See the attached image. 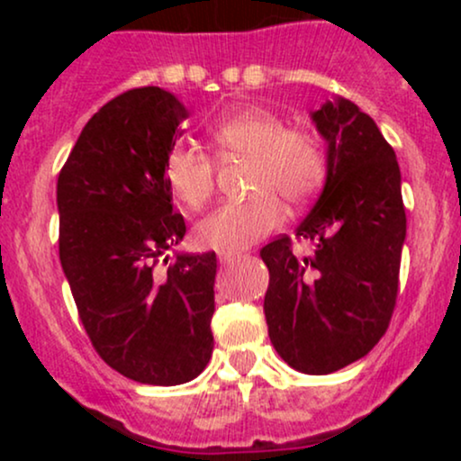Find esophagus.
Returning a JSON list of instances; mask_svg holds the SVG:
<instances>
[{"label": "esophagus", "instance_id": "1", "mask_svg": "<svg viewBox=\"0 0 461 461\" xmlns=\"http://www.w3.org/2000/svg\"><path fill=\"white\" fill-rule=\"evenodd\" d=\"M238 256H240V251H219V262L230 264V262H234Z\"/></svg>", "mask_w": 461, "mask_h": 461}]
</instances>
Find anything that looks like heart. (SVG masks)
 Segmentation results:
<instances>
[{
  "label": "heart",
  "mask_w": 461,
  "mask_h": 461,
  "mask_svg": "<svg viewBox=\"0 0 461 461\" xmlns=\"http://www.w3.org/2000/svg\"><path fill=\"white\" fill-rule=\"evenodd\" d=\"M221 156L249 160L245 201H225L194 227L203 249L234 251L260 240L282 223V203L310 199L325 177V156L319 140L303 130H288L282 116L264 108H242L223 114L210 128ZM164 182L176 199L197 210L214 188V164L203 151L177 145L164 158Z\"/></svg>",
  "instance_id": "1"
}]
</instances>
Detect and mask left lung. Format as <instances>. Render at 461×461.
Returning a JSON list of instances; mask_svg holds the SVG:
<instances>
[{"instance_id": "8db88e82", "label": "left lung", "mask_w": 461, "mask_h": 461, "mask_svg": "<svg viewBox=\"0 0 461 461\" xmlns=\"http://www.w3.org/2000/svg\"><path fill=\"white\" fill-rule=\"evenodd\" d=\"M327 142V179L294 230L314 242L294 256L288 236L262 247L268 338L288 366L327 375L364 357L393 319L405 208L394 149L377 123L345 97L312 113Z\"/></svg>"}]
</instances>
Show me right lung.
Here are the masks:
<instances>
[{
  "mask_svg": "<svg viewBox=\"0 0 461 461\" xmlns=\"http://www.w3.org/2000/svg\"><path fill=\"white\" fill-rule=\"evenodd\" d=\"M188 110L158 86L110 99L58 176L60 264L99 357L139 384H186L208 366L216 253L167 251L186 234L164 158Z\"/></svg>",
  "mask_w": 461,
  "mask_h": 461,
  "instance_id": "add662e5",
  "label": "right lung"
}]
</instances>
